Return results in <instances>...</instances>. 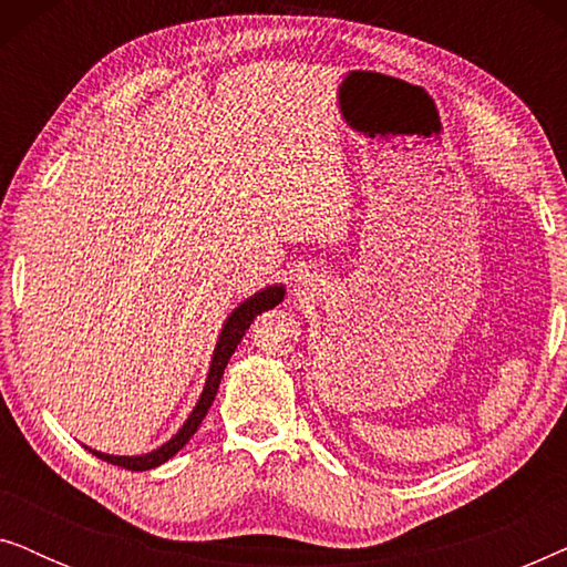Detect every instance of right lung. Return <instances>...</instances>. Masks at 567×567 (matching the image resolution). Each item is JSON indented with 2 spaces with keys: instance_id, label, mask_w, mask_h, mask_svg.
I'll return each instance as SVG.
<instances>
[{
  "instance_id": "1",
  "label": "right lung",
  "mask_w": 567,
  "mask_h": 567,
  "mask_svg": "<svg viewBox=\"0 0 567 567\" xmlns=\"http://www.w3.org/2000/svg\"><path fill=\"white\" fill-rule=\"evenodd\" d=\"M286 297V286L284 284H270L266 289L255 291L252 297H247L245 301H239V305L231 309L227 315V320L221 324V332L219 338H216V346H214V355H212V363H208V374H206V382H204V390H200V398L196 402V408L190 410V415L185 417V423L177 429L175 436H169L165 444L152 449V452L146 454H134V456H121V454H105V452H97V449H90L92 454L97 456V460L103 462H111V464H118V467H126L131 472H144V470H154L159 467V464H165L167 460H173V456L181 452V449L188 444L193 433L198 431L200 421H204L208 408H212V402L216 398V392H219V382L224 377V369H227V363L231 359V353L237 351L239 340L245 338V332L250 330V324L255 317L260 312H266V309H274L284 301Z\"/></svg>"
}]
</instances>
